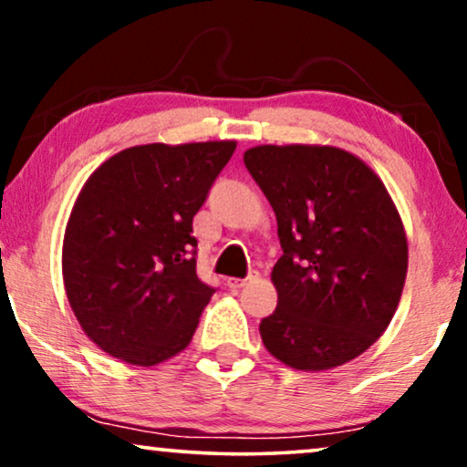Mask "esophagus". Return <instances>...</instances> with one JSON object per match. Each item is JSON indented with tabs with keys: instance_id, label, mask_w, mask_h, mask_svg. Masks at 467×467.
<instances>
[{
	"instance_id": "1",
	"label": "esophagus",
	"mask_w": 467,
	"mask_h": 467,
	"mask_svg": "<svg viewBox=\"0 0 467 467\" xmlns=\"http://www.w3.org/2000/svg\"><path fill=\"white\" fill-rule=\"evenodd\" d=\"M255 279H258V273H249V277H245V279L228 277V287H231V290H239V287L247 285L249 281H255Z\"/></svg>"
}]
</instances>
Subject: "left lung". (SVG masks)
<instances>
[{"instance_id":"left-lung-1","label":"left lung","mask_w":467,"mask_h":467,"mask_svg":"<svg viewBox=\"0 0 467 467\" xmlns=\"http://www.w3.org/2000/svg\"><path fill=\"white\" fill-rule=\"evenodd\" d=\"M243 162L277 215L284 255L266 351L302 372L343 366L387 330L409 271L398 207L374 171L343 148L255 146Z\"/></svg>"}]
</instances>
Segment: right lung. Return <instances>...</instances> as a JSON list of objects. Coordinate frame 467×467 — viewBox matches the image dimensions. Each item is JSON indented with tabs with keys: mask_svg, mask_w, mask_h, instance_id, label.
<instances>
[{
	"mask_svg": "<svg viewBox=\"0 0 467 467\" xmlns=\"http://www.w3.org/2000/svg\"><path fill=\"white\" fill-rule=\"evenodd\" d=\"M234 148L133 146L84 182L65 226L63 284L78 324L108 356L148 368L190 345L215 292L196 277L192 218Z\"/></svg>",
	"mask_w": 467,
	"mask_h": 467,
	"instance_id": "right-lung-1",
	"label": "right lung"
}]
</instances>
